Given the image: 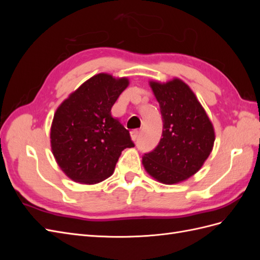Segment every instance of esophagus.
<instances>
[{"instance_id": "esophagus-1", "label": "esophagus", "mask_w": 260, "mask_h": 260, "mask_svg": "<svg viewBox=\"0 0 260 260\" xmlns=\"http://www.w3.org/2000/svg\"><path fill=\"white\" fill-rule=\"evenodd\" d=\"M139 136H140V131H139V130H133V131H131V138H132L133 141L138 140Z\"/></svg>"}]
</instances>
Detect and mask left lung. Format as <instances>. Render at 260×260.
<instances>
[{
	"instance_id": "1",
	"label": "left lung",
	"mask_w": 260,
	"mask_h": 260,
	"mask_svg": "<svg viewBox=\"0 0 260 260\" xmlns=\"http://www.w3.org/2000/svg\"><path fill=\"white\" fill-rule=\"evenodd\" d=\"M158 101L162 135L142 162L154 179L165 184L184 181L198 172L215 142L214 127L195 94L182 80L149 82Z\"/></svg>"
}]
</instances>
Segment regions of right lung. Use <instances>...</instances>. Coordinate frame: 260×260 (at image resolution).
Listing matches in <instances>:
<instances>
[{"instance_id":"add662e5","label":"right lung","mask_w":260,"mask_h":260,"mask_svg":"<svg viewBox=\"0 0 260 260\" xmlns=\"http://www.w3.org/2000/svg\"><path fill=\"white\" fill-rule=\"evenodd\" d=\"M128 84L127 78L99 74L70 94L55 113L52 152L61 170L76 182L105 180L123 149L135 146L129 131L111 112Z\"/></svg>"}]
</instances>
